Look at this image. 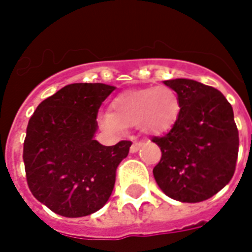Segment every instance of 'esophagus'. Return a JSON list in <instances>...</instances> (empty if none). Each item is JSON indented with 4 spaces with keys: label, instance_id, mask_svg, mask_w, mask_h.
I'll list each match as a JSON object with an SVG mask.
<instances>
[{
    "label": "esophagus",
    "instance_id": "esophagus-1",
    "mask_svg": "<svg viewBox=\"0 0 252 252\" xmlns=\"http://www.w3.org/2000/svg\"><path fill=\"white\" fill-rule=\"evenodd\" d=\"M141 145H143L141 141H134V143L132 144V147H130V152H132V153H136V152L139 151Z\"/></svg>",
    "mask_w": 252,
    "mask_h": 252
}]
</instances>
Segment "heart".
Instances as JSON below:
<instances>
[{
  "label": "heart",
  "mask_w": 252,
  "mask_h": 252,
  "mask_svg": "<svg viewBox=\"0 0 252 252\" xmlns=\"http://www.w3.org/2000/svg\"><path fill=\"white\" fill-rule=\"evenodd\" d=\"M180 109L177 92L168 86L130 90L113 99L112 111L100 113L99 123L112 132L139 126L145 133H162L176 124Z\"/></svg>",
  "instance_id": "1"
}]
</instances>
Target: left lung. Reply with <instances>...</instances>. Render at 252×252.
<instances>
[{
	"mask_svg": "<svg viewBox=\"0 0 252 252\" xmlns=\"http://www.w3.org/2000/svg\"><path fill=\"white\" fill-rule=\"evenodd\" d=\"M164 83L177 92L181 109L172 129L152 139L162 153L153 176L170 198L201 202L223 189L235 172L239 133L233 107L222 92L195 80Z\"/></svg>",
	"mask_w": 252,
	"mask_h": 252,
	"instance_id": "8db88e82",
	"label": "left lung"
}]
</instances>
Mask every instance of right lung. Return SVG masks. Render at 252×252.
Listing matches in <instances>:
<instances>
[{
  "instance_id": "right-lung-1",
  "label": "right lung",
  "mask_w": 252,
  "mask_h": 252,
  "mask_svg": "<svg viewBox=\"0 0 252 252\" xmlns=\"http://www.w3.org/2000/svg\"><path fill=\"white\" fill-rule=\"evenodd\" d=\"M115 87L68 84L36 107L26 128L24 162L29 189L50 210L67 218L104 206L116 169L129 153L128 140L104 147L94 140L97 112Z\"/></svg>"
}]
</instances>
